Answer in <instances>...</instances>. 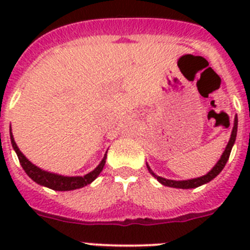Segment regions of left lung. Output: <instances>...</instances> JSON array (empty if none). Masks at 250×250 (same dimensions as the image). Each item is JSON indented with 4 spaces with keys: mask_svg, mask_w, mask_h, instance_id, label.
I'll return each instance as SVG.
<instances>
[{
    "mask_svg": "<svg viewBox=\"0 0 250 250\" xmlns=\"http://www.w3.org/2000/svg\"><path fill=\"white\" fill-rule=\"evenodd\" d=\"M237 130H238V118L237 115H235V118H234V126L233 130H231V135L230 139H229L228 144L225 146L224 152L222 154L220 159L216 161V164L214 165L213 169L207 173L205 175L199 176V178H194V179H189V180H171V179H165V178H161V176L156 175L150 167L147 165L146 163V167L149 170V173L151 174L152 176L155 179H158V182L160 184L165 185V187H170V188H178V189H193V188H198L200 185H204L207 183L211 182L216 175H219V173L223 170V167H225L227 164V161H228L229 155H230V151H231V147H233L234 143H235V139H237Z\"/></svg>",
    "mask_w": 250,
    "mask_h": 250,
    "instance_id": "obj_1",
    "label": "left lung"
}]
</instances>
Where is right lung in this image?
Returning <instances> with one entry per match:
<instances>
[{"instance_id":"obj_1","label":"right lung","mask_w":250,"mask_h":250,"mask_svg":"<svg viewBox=\"0 0 250 250\" xmlns=\"http://www.w3.org/2000/svg\"><path fill=\"white\" fill-rule=\"evenodd\" d=\"M10 138H11V144H12L13 150L16 151L17 156H19L20 164L23 167V170L26 171L28 176H30L35 183L42 185V187L50 188V189H54L57 191H67V190H75V189H80V188L86 187L87 184H91L95 179L100 175V173L103 171L104 167H105L106 163V154L104 155L103 160L100 161V164L95 167L92 171H90L89 174H86L83 176H63L59 175V174L50 173V171H46V170L40 169L39 167H36L35 164H32L27 158H26L21 151H20L19 146L15 143V139H13L12 131H11L10 127Z\"/></svg>"}]
</instances>
